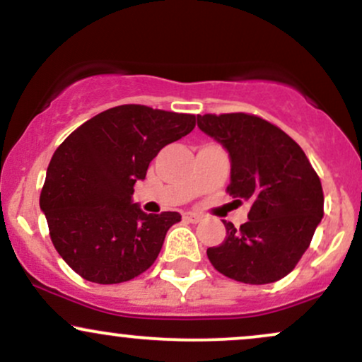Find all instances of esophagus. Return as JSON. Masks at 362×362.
<instances>
[{"label":"esophagus","instance_id":"34e87169","mask_svg":"<svg viewBox=\"0 0 362 362\" xmlns=\"http://www.w3.org/2000/svg\"><path fill=\"white\" fill-rule=\"evenodd\" d=\"M184 219L187 223H199L202 219L201 214H195V213H185Z\"/></svg>","mask_w":362,"mask_h":362}]
</instances>
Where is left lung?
<instances>
[{
	"label": "left lung",
	"instance_id": "obj_1",
	"mask_svg": "<svg viewBox=\"0 0 362 362\" xmlns=\"http://www.w3.org/2000/svg\"><path fill=\"white\" fill-rule=\"evenodd\" d=\"M197 126L228 149L226 192L250 201L248 221H223L226 238L207 248L223 276L245 284L286 277L310 247L323 218L322 182L305 151L282 129L245 112L197 115Z\"/></svg>",
	"mask_w": 362,
	"mask_h": 362
}]
</instances>
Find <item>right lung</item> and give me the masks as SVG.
Masks as SVG:
<instances>
[{"instance_id":"1","label":"right lung","mask_w":362,"mask_h":362,"mask_svg":"<svg viewBox=\"0 0 362 362\" xmlns=\"http://www.w3.org/2000/svg\"><path fill=\"white\" fill-rule=\"evenodd\" d=\"M195 115L146 105L112 107L74 129L54 151L40 209L57 253L83 279L119 284L155 264L178 213L132 204L161 148L189 134Z\"/></svg>"}]
</instances>
